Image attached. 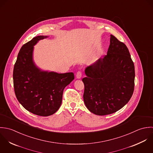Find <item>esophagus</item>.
<instances>
[{"label":"esophagus","instance_id":"obj_1","mask_svg":"<svg viewBox=\"0 0 153 153\" xmlns=\"http://www.w3.org/2000/svg\"><path fill=\"white\" fill-rule=\"evenodd\" d=\"M76 79H81V77H82V72H81V71H78V72L76 73Z\"/></svg>","mask_w":153,"mask_h":153}]
</instances>
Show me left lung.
Instances as JSON below:
<instances>
[{
	"mask_svg": "<svg viewBox=\"0 0 153 153\" xmlns=\"http://www.w3.org/2000/svg\"><path fill=\"white\" fill-rule=\"evenodd\" d=\"M83 99L93 114L116 112L130 100L134 89L135 68L125 44L111 35L107 55L87 66Z\"/></svg>",
	"mask_w": 153,
	"mask_h": 153,
	"instance_id": "obj_1",
	"label": "left lung"
}]
</instances>
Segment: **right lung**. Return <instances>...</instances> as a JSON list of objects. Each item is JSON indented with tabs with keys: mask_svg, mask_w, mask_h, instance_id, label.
Wrapping results in <instances>:
<instances>
[{
	"mask_svg": "<svg viewBox=\"0 0 153 153\" xmlns=\"http://www.w3.org/2000/svg\"><path fill=\"white\" fill-rule=\"evenodd\" d=\"M48 37L35 36L21 47L13 73L18 100L25 109L42 117L51 115L59 110L64 88L74 79L72 72L58 73L44 70L35 63L34 46Z\"/></svg>",
	"mask_w": 153,
	"mask_h": 153,
	"instance_id": "right-lung-1",
	"label": "right lung"
}]
</instances>
